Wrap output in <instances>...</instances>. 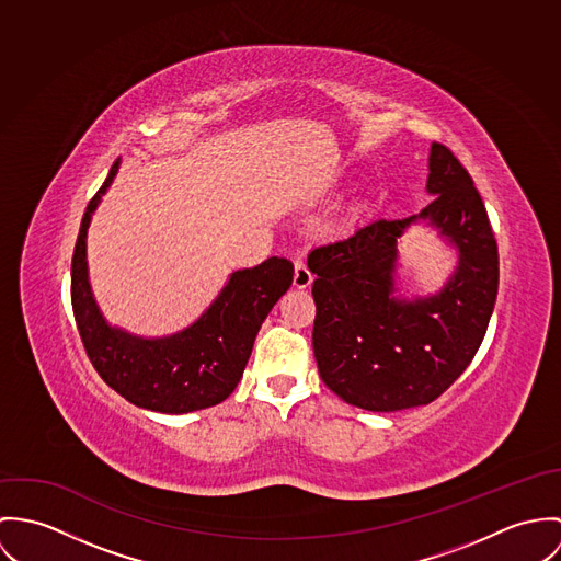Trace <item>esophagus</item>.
Wrapping results in <instances>:
<instances>
[{
    "instance_id": "obj_1",
    "label": "esophagus",
    "mask_w": 561,
    "mask_h": 561,
    "mask_svg": "<svg viewBox=\"0 0 561 561\" xmlns=\"http://www.w3.org/2000/svg\"><path fill=\"white\" fill-rule=\"evenodd\" d=\"M311 279H313V275H311L308 264L301 262V260H297V262H295V288H299V290L308 288L311 284Z\"/></svg>"
}]
</instances>
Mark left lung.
<instances>
[{"label":"left lung","instance_id":"left-lung-1","mask_svg":"<svg viewBox=\"0 0 561 561\" xmlns=\"http://www.w3.org/2000/svg\"><path fill=\"white\" fill-rule=\"evenodd\" d=\"M435 199L404 219L376 217L313 248V355L322 382L366 411H402L438 398L476 357L495 310L497 241L469 172L443 146L428 154ZM424 222L457 251L444 286L404 298L397 243Z\"/></svg>","mask_w":561,"mask_h":561}]
</instances>
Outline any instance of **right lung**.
Listing matches in <instances>:
<instances>
[{"label": "right lung", "mask_w": 561, "mask_h": 561, "mask_svg": "<svg viewBox=\"0 0 561 561\" xmlns=\"http://www.w3.org/2000/svg\"><path fill=\"white\" fill-rule=\"evenodd\" d=\"M118 170L121 159L90 199L70 264V299L85 353L101 378L139 409L181 415L215 407L237 389L264 318L293 286V262L273 255L230 273L215 301L172 335L144 337L110 324L88 275V228Z\"/></svg>", "instance_id": "right-lung-1"}]
</instances>
